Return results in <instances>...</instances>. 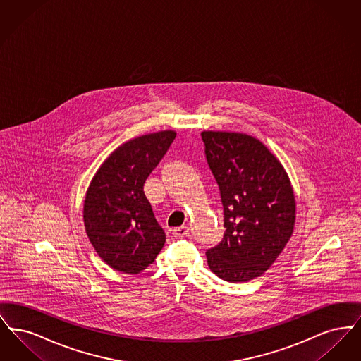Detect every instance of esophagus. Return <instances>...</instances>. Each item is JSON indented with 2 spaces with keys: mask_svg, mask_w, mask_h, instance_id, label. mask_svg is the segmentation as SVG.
<instances>
[{
  "mask_svg": "<svg viewBox=\"0 0 361 361\" xmlns=\"http://www.w3.org/2000/svg\"><path fill=\"white\" fill-rule=\"evenodd\" d=\"M173 237L176 238H183V237H187L189 234L188 226H180V227H176L173 228L172 231Z\"/></svg>",
  "mask_w": 361,
  "mask_h": 361,
  "instance_id": "esophagus-1",
  "label": "esophagus"
}]
</instances>
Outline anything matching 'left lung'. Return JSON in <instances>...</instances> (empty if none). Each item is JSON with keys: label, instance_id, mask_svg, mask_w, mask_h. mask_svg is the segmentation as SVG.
Here are the masks:
<instances>
[{"label": "left lung", "instance_id": "1", "mask_svg": "<svg viewBox=\"0 0 361 361\" xmlns=\"http://www.w3.org/2000/svg\"><path fill=\"white\" fill-rule=\"evenodd\" d=\"M208 165L221 190L222 242L207 252L209 269L230 283L264 275L292 237L296 200L281 162L257 137L203 131Z\"/></svg>", "mask_w": 361, "mask_h": 361}]
</instances>
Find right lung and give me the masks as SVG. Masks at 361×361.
Here are the masks:
<instances>
[{
	"mask_svg": "<svg viewBox=\"0 0 361 361\" xmlns=\"http://www.w3.org/2000/svg\"><path fill=\"white\" fill-rule=\"evenodd\" d=\"M176 137L164 130L130 139L115 149L93 176L84 200L86 235L106 265L137 275L165 245L143 185Z\"/></svg>",
	"mask_w": 361,
	"mask_h": 361,
	"instance_id": "obj_1",
	"label": "right lung"
}]
</instances>
